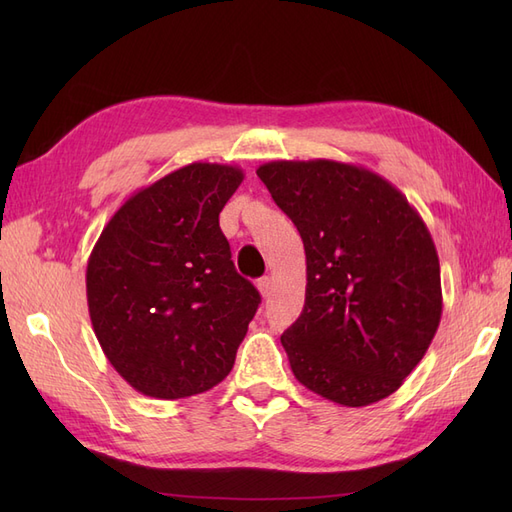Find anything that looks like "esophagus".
<instances>
[{
	"mask_svg": "<svg viewBox=\"0 0 512 512\" xmlns=\"http://www.w3.org/2000/svg\"><path fill=\"white\" fill-rule=\"evenodd\" d=\"M258 290H260V294H262V297H269V294H271V290H273V280H271V277L269 275H265V277H260V280H258Z\"/></svg>",
	"mask_w": 512,
	"mask_h": 512,
	"instance_id": "34e87169",
	"label": "esophagus"
}]
</instances>
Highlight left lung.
<instances>
[{"mask_svg": "<svg viewBox=\"0 0 512 512\" xmlns=\"http://www.w3.org/2000/svg\"><path fill=\"white\" fill-rule=\"evenodd\" d=\"M256 175L305 247V305L282 335L294 378L348 408L389 397L442 316L440 260L421 215L363 166L277 160Z\"/></svg>", "mask_w": 512, "mask_h": 512, "instance_id": "1", "label": "left lung"}]
</instances>
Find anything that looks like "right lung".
Wrapping results in <instances>:
<instances>
[{
    "instance_id": "1",
    "label": "right lung",
    "mask_w": 512,
    "mask_h": 512,
    "mask_svg": "<svg viewBox=\"0 0 512 512\" xmlns=\"http://www.w3.org/2000/svg\"><path fill=\"white\" fill-rule=\"evenodd\" d=\"M243 181L228 164L194 162L132 194L87 262L94 333L117 374L156 399L220 384L260 294L230 260L220 211Z\"/></svg>"
}]
</instances>
